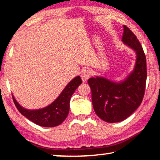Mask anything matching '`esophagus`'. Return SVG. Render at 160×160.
Wrapping results in <instances>:
<instances>
[{
    "label": "esophagus",
    "mask_w": 160,
    "mask_h": 160,
    "mask_svg": "<svg viewBox=\"0 0 160 160\" xmlns=\"http://www.w3.org/2000/svg\"><path fill=\"white\" fill-rule=\"evenodd\" d=\"M90 76H91V72L90 70L85 69L82 70V73H81V78H82V80L84 81V82L86 80H88Z\"/></svg>",
    "instance_id": "1"
}]
</instances>
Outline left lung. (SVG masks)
Masks as SVG:
<instances>
[{"instance_id":"8db88e82","label":"left lung","mask_w":160,"mask_h":160,"mask_svg":"<svg viewBox=\"0 0 160 160\" xmlns=\"http://www.w3.org/2000/svg\"><path fill=\"white\" fill-rule=\"evenodd\" d=\"M122 42L136 53V62L131 73L119 82L103 77L91 78L88 81L94 112L108 123L120 122L131 116L141 104L145 90V53L136 36L126 25H123Z\"/></svg>"}]
</instances>
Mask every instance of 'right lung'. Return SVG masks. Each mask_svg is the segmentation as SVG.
<instances>
[{
    "mask_svg": "<svg viewBox=\"0 0 160 160\" xmlns=\"http://www.w3.org/2000/svg\"><path fill=\"white\" fill-rule=\"evenodd\" d=\"M82 83L80 76L75 77L68 84L55 101L47 107L29 110L21 107L12 95L18 110L32 122L43 127H55L63 122L69 113L70 100L75 90Z\"/></svg>",
    "mask_w": 160,
    "mask_h": 160,
    "instance_id": "1",
    "label": "right lung"
}]
</instances>
